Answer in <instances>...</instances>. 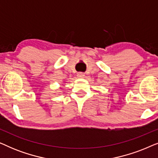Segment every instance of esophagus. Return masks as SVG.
I'll list each match as a JSON object with an SVG mask.
<instances>
[{
  "label": "esophagus",
  "mask_w": 158,
  "mask_h": 158,
  "mask_svg": "<svg viewBox=\"0 0 158 158\" xmlns=\"http://www.w3.org/2000/svg\"><path fill=\"white\" fill-rule=\"evenodd\" d=\"M77 77H81V78H82V77H84V76H85V75H84V73H81V72L77 73Z\"/></svg>",
  "instance_id": "1"
}]
</instances>
